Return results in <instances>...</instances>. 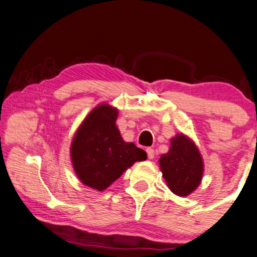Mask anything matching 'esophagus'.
<instances>
[{
	"label": "esophagus",
	"mask_w": 257,
	"mask_h": 257,
	"mask_svg": "<svg viewBox=\"0 0 257 257\" xmlns=\"http://www.w3.org/2000/svg\"><path fill=\"white\" fill-rule=\"evenodd\" d=\"M146 153H147V156H148V159H150V160L154 158V150H153V148H151V147L146 148Z\"/></svg>",
	"instance_id": "34e87169"
}]
</instances>
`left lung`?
Masks as SVG:
<instances>
[{
  "label": "left lung",
  "mask_w": 257,
  "mask_h": 257,
  "mask_svg": "<svg viewBox=\"0 0 257 257\" xmlns=\"http://www.w3.org/2000/svg\"><path fill=\"white\" fill-rule=\"evenodd\" d=\"M160 168L170 190L188 196L198 187L203 175V160L191 140L183 135L172 139L169 152L159 160Z\"/></svg>",
  "instance_id": "left-lung-1"
}]
</instances>
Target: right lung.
<instances>
[{"instance_id":"obj_1","label":"right lung","mask_w":257,"mask_h":257,"mask_svg":"<svg viewBox=\"0 0 257 257\" xmlns=\"http://www.w3.org/2000/svg\"><path fill=\"white\" fill-rule=\"evenodd\" d=\"M117 109L102 104L91 111L74 137L70 156L83 184L103 191L128 167L147 159L146 152L125 143L116 126Z\"/></svg>"}]
</instances>
